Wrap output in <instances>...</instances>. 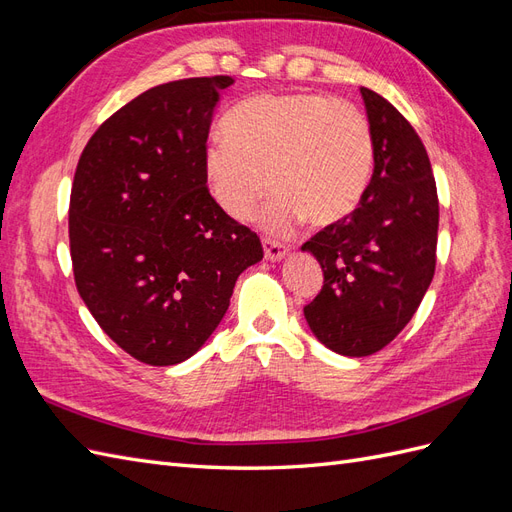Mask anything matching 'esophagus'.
<instances>
[{"instance_id":"esophagus-1","label":"esophagus","mask_w":512,"mask_h":512,"mask_svg":"<svg viewBox=\"0 0 512 512\" xmlns=\"http://www.w3.org/2000/svg\"><path fill=\"white\" fill-rule=\"evenodd\" d=\"M262 247H265V258L267 260H282L288 254V247L275 239H262Z\"/></svg>"}]
</instances>
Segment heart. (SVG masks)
<instances>
[{
	"label": "heart",
	"mask_w": 512,
	"mask_h": 512,
	"mask_svg": "<svg viewBox=\"0 0 512 512\" xmlns=\"http://www.w3.org/2000/svg\"><path fill=\"white\" fill-rule=\"evenodd\" d=\"M224 136L205 149L211 196L232 220L245 222L271 185L262 224L275 232L301 218L312 226L342 222L359 207L374 166L367 117L350 102L318 94L245 100L226 115Z\"/></svg>",
	"instance_id": "1"
}]
</instances>
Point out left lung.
<instances>
[{
	"mask_svg": "<svg viewBox=\"0 0 512 512\" xmlns=\"http://www.w3.org/2000/svg\"><path fill=\"white\" fill-rule=\"evenodd\" d=\"M374 175L348 218L307 243L324 284L303 307L318 342L344 356H369L391 344L421 305L436 271L438 192L425 145L408 119L361 87Z\"/></svg>",
	"mask_w": 512,
	"mask_h": 512,
	"instance_id": "left-lung-1",
	"label": "left lung"
}]
</instances>
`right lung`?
<instances>
[{
    "label": "right lung",
    "instance_id": "obj_1",
    "mask_svg": "<svg viewBox=\"0 0 512 512\" xmlns=\"http://www.w3.org/2000/svg\"><path fill=\"white\" fill-rule=\"evenodd\" d=\"M230 76L164 83L89 138L70 194L74 282L113 342L177 365L218 329L237 277L262 260L256 232L209 194L205 149Z\"/></svg>",
    "mask_w": 512,
    "mask_h": 512
}]
</instances>
